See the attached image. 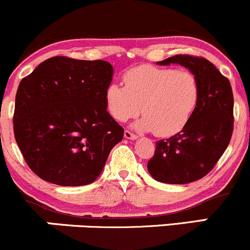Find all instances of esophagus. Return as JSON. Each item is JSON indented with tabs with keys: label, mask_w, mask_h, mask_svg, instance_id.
Returning <instances> with one entry per match:
<instances>
[{
	"label": "esophagus",
	"mask_w": 250,
	"mask_h": 250,
	"mask_svg": "<svg viewBox=\"0 0 250 250\" xmlns=\"http://www.w3.org/2000/svg\"><path fill=\"white\" fill-rule=\"evenodd\" d=\"M125 139H129V140H135V139H138V135H135V134L130 132V130H125Z\"/></svg>",
	"instance_id": "esophagus-1"
}]
</instances>
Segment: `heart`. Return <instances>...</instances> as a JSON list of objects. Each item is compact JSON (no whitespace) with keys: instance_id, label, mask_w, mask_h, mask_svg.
<instances>
[{"instance_id":"heart-1","label":"heart","mask_w":250,"mask_h":250,"mask_svg":"<svg viewBox=\"0 0 250 250\" xmlns=\"http://www.w3.org/2000/svg\"><path fill=\"white\" fill-rule=\"evenodd\" d=\"M123 83L125 87L111 83L105 91L109 114L125 122L141 111L144 116L135 123L136 129L160 138L181 132L200 98L195 75L176 68L138 65L125 73Z\"/></svg>"}]
</instances>
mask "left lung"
<instances>
[{"instance_id":"obj_1","label":"left lung","mask_w":250,"mask_h":250,"mask_svg":"<svg viewBox=\"0 0 250 250\" xmlns=\"http://www.w3.org/2000/svg\"><path fill=\"white\" fill-rule=\"evenodd\" d=\"M159 65L178 63L200 85V98L181 132L156 143L147 169L154 180L186 185L206 176L229 146L233 130V94L229 79L204 57L175 55Z\"/></svg>"}]
</instances>
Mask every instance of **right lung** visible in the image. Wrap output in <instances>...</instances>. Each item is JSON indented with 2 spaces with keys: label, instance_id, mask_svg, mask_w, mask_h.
<instances>
[{
  "label": "right lung",
  "instance_id": "1",
  "mask_svg": "<svg viewBox=\"0 0 250 250\" xmlns=\"http://www.w3.org/2000/svg\"><path fill=\"white\" fill-rule=\"evenodd\" d=\"M112 74L106 61L56 56L20 81L13 117L15 141L42 180L78 187L101 175L125 133L105 103Z\"/></svg>",
  "mask_w": 250,
  "mask_h": 250
}]
</instances>
